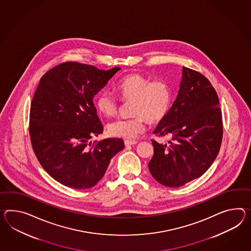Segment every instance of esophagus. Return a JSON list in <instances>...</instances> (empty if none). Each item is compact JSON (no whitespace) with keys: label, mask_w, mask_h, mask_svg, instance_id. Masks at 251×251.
<instances>
[{"label":"esophagus","mask_w":251,"mask_h":251,"mask_svg":"<svg viewBox=\"0 0 251 251\" xmlns=\"http://www.w3.org/2000/svg\"><path fill=\"white\" fill-rule=\"evenodd\" d=\"M138 143V141H124V144H125V146L126 147H128V146H131V145H135V144H137Z\"/></svg>","instance_id":"1"}]
</instances>
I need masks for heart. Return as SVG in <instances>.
Masks as SVG:
<instances>
[{
  "label": "heart",
  "instance_id": "b5f03b06",
  "mask_svg": "<svg viewBox=\"0 0 251 251\" xmlns=\"http://www.w3.org/2000/svg\"><path fill=\"white\" fill-rule=\"evenodd\" d=\"M124 101L131 100L130 112L134 116L119 119L108 125L111 136L132 139L144 130L145 122L159 123L168 114L172 103V88L162 79L151 80L138 74H128L113 85ZM95 106L104 116H114L119 110V101L107 91L100 92Z\"/></svg>",
  "mask_w": 251,
  "mask_h": 251
}]
</instances>
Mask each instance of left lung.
I'll return each mask as SVG.
<instances>
[{"label":"left lung","instance_id":"8db88e82","mask_svg":"<svg viewBox=\"0 0 251 251\" xmlns=\"http://www.w3.org/2000/svg\"><path fill=\"white\" fill-rule=\"evenodd\" d=\"M218 94L201 74L182 68L177 99L153 133L171 136L170 145L152 140L148 167L159 183L177 188L202 176L220 151L223 125Z\"/></svg>","mask_w":251,"mask_h":251}]
</instances>
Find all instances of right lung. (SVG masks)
<instances>
[{
    "instance_id": "1",
    "label": "right lung",
    "mask_w": 251,
    "mask_h": 251,
    "mask_svg": "<svg viewBox=\"0 0 251 251\" xmlns=\"http://www.w3.org/2000/svg\"><path fill=\"white\" fill-rule=\"evenodd\" d=\"M120 70L67 61L40 80L30 110L31 146L43 169L66 187L95 186L110 159L124 149L122 139L91 141L103 130L93 97Z\"/></svg>"
}]
</instances>
